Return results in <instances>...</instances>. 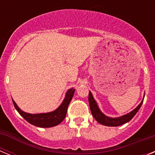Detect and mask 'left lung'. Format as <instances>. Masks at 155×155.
<instances>
[{"instance_id":"1","label":"left lung","mask_w":155,"mask_h":155,"mask_svg":"<svg viewBox=\"0 0 155 155\" xmlns=\"http://www.w3.org/2000/svg\"><path fill=\"white\" fill-rule=\"evenodd\" d=\"M143 101L139 104V105L136 109H134L130 113H127V114L124 115V116H120V117H117V118H111V117H109V116H106L105 115H104L101 112L98 105H97L96 102H95V100L93 98L91 92L89 91V94H88V102H89L90 109H91L93 117L99 124H102L104 126H108V127H118V126L123 125V124H126V123L132 120L133 117L136 115V113H137L140 106H141Z\"/></svg>"}]
</instances>
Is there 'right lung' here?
Here are the masks:
<instances>
[{
	"instance_id": "right-lung-1",
	"label": "right lung",
	"mask_w": 155,
	"mask_h": 155,
	"mask_svg": "<svg viewBox=\"0 0 155 155\" xmlns=\"http://www.w3.org/2000/svg\"><path fill=\"white\" fill-rule=\"evenodd\" d=\"M74 91V88H71L68 90L61 105L56 110L50 112V113H39V114H30V113H25L19 109L17 104L13 99H12V102H13L14 106L16 110L27 122L32 125L36 126V127L47 128V127H55L61 124L64 120L66 114H67L68 105L73 98Z\"/></svg>"
}]
</instances>
